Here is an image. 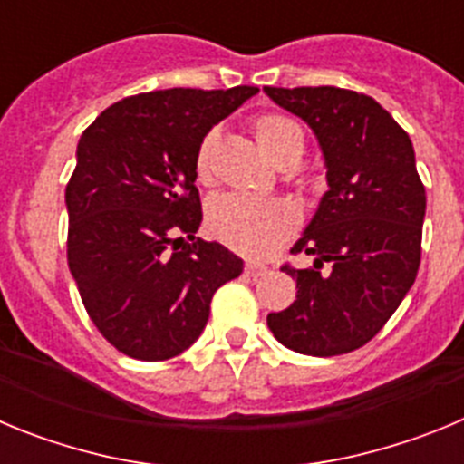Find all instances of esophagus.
<instances>
[{
    "label": "esophagus",
    "instance_id": "esophagus-1",
    "mask_svg": "<svg viewBox=\"0 0 464 464\" xmlns=\"http://www.w3.org/2000/svg\"><path fill=\"white\" fill-rule=\"evenodd\" d=\"M244 274L246 276L257 278V276H262V274H267V267H265V265H257V262H248V265L244 267Z\"/></svg>",
    "mask_w": 464,
    "mask_h": 464
}]
</instances>
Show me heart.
I'll return each instance as SVG.
<instances>
[{
  "label": "heart",
  "instance_id": "heart-1",
  "mask_svg": "<svg viewBox=\"0 0 464 464\" xmlns=\"http://www.w3.org/2000/svg\"><path fill=\"white\" fill-rule=\"evenodd\" d=\"M260 149L278 162L285 155L302 153L304 134L293 118L267 111L253 121ZM218 132L208 130L195 153V174L199 183L211 181L213 150ZM207 227L218 241L251 257H262L288 239L297 227V211L283 199H256L246 195L213 197L207 208Z\"/></svg>",
  "mask_w": 464,
  "mask_h": 464
}]
</instances>
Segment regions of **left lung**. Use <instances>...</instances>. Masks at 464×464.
I'll return each mask as SVG.
<instances>
[{"label": "left lung", "instance_id": "1", "mask_svg": "<svg viewBox=\"0 0 464 464\" xmlns=\"http://www.w3.org/2000/svg\"><path fill=\"white\" fill-rule=\"evenodd\" d=\"M265 92L309 122L330 186L290 251L315 256L314 267L283 265L297 278V299L269 314L267 325L297 353H351L388 323L420 267L425 186L411 139L379 102L355 90L267 85Z\"/></svg>", "mask_w": 464, "mask_h": 464}]
</instances>
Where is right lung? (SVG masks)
<instances>
[{"instance_id": "1", "label": "right lung", "mask_w": 464, "mask_h": 464, "mask_svg": "<svg viewBox=\"0 0 464 464\" xmlns=\"http://www.w3.org/2000/svg\"><path fill=\"white\" fill-rule=\"evenodd\" d=\"M257 92L169 88L111 104L81 134L67 183V262L90 321L121 353L169 360L197 342L244 262L195 237L204 134ZM188 241L186 242L185 239Z\"/></svg>"}]
</instances>
